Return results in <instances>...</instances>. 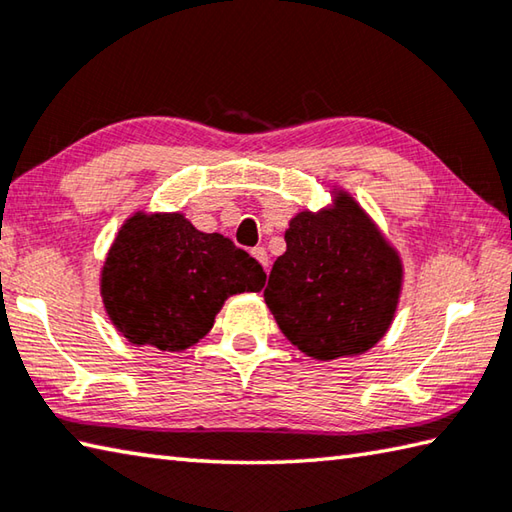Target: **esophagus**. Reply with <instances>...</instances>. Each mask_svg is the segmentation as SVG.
Wrapping results in <instances>:
<instances>
[{
	"label": "esophagus",
	"mask_w": 512,
	"mask_h": 512,
	"mask_svg": "<svg viewBox=\"0 0 512 512\" xmlns=\"http://www.w3.org/2000/svg\"><path fill=\"white\" fill-rule=\"evenodd\" d=\"M253 257L257 259L259 264L264 266V271H268V264H271V262H268V253H266V248H264V246H257V248H253Z\"/></svg>",
	"instance_id": "1"
}]
</instances>
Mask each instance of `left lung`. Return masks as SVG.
Returning <instances> with one entry per match:
<instances>
[{
    "label": "left lung",
    "instance_id": "1",
    "mask_svg": "<svg viewBox=\"0 0 512 512\" xmlns=\"http://www.w3.org/2000/svg\"><path fill=\"white\" fill-rule=\"evenodd\" d=\"M331 203L288 221L266 306L277 327L315 360L360 356L396 318L403 259L351 192L331 185Z\"/></svg>",
    "mask_w": 512,
    "mask_h": 512
}]
</instances>
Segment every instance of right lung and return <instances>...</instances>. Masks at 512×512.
I'll list each match as a JSON object with an SVG mask.
<instances>
[{
	"mask_svg": "<svg viewBox=\"0 0 512 512\" xmlns=\"http://www.w3.org/2000/svg\"><path fill=\"white\" fill-rule=\"evenodd\" d=\"M264 268L219 232L183 212L136 210L100 271L107 318L136 347L185 351L206 336L230 295L257 293Z\"/></svg>",
	"mask_w": 512,
	"mask_h": 512,
	"instance_id": "1",
	"label": "right lung"
}]
</instances>
